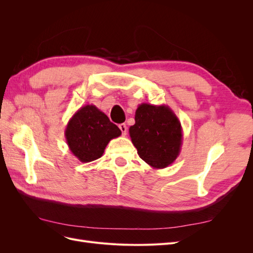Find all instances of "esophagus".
<instances>
[{"label": "esophagus", "instance_id": "1", "mask_svg": "<svg viewBox=\"0 0 253 253\" xmlns=\"http://www.w3.org/2000/svg\"><path fill=\"white\" fill-rule=\"evenodd\" d=\"M119 128L120 131L122 133V136H126L127 134V127H126V124H121L119 125Z\"/></svg>", "mask_w": 253, "mask_h": 253}]
</instances>
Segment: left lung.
Masks as SVG:
<instances>
[{
    "label": "left lung",
    "instance_id": "8db88e82",
    "mask_svg": "<svg viewBox=\"0 0 253 253\" xmlns=\"http://www.w3.org/2000/svg\"><path fill=\"white\" fill-rule=\"evenodd\" d=\"M128 132L139 157L153 169L167 168L179 155L182 128L168 105L139 104Z\"/></svg>",
    "mask_w": 253,
    "mask_h": 253
}]
</instances>
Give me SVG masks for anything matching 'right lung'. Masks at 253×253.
I'll return each mask as SVG.
<instances>
[{
	"label": "right lung",
	"mask_w": 253,
	"mask_h": 253,
	"mask_svg": "<svg viewBox=\"0 0 253 253\" xmlns=\"http://www.w3.org/2000/svg\"><path fill=\"white\" fill-rule=\"evenodd\" d=\"M120 135L119 127L93 104L80 108L65 128L68 148L81 163H90L100 158L108 143Z\"/></svg>",
	"instance_id": "right-lung-1"
}]
</instances>
